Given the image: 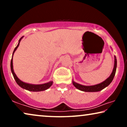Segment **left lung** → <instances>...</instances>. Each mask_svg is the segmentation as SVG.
<instances>
[{"mask_svg":"<svg viewBox=\"0 0 127 127\" xmlns=\"http://www.w3.org/2000/svg\"><path fill=\"white\" fill-rule=\"evenodd\" d=\"M116 68H117V59H116V56H114V67L113 69L112 73L110 76L106 79L103 82L99 83V84L94 85V86H83V85L80 84L79 83H77L73 80L72 83L73 86L75 87L78 90L80 91H84V92H98L101 91L105 87H106L109 86V84L112 83L113 78L115 76Z\"/></svg>","mask_w":127,"mask_h":127,"instance_id":"obj_1","label":"left lung"}]
</instances>
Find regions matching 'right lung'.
Segmentation results:
<instances>
[{
  "label": "right lung",
  "instance_id": "1",
  "mask_svg": "<svg viewBox=\"0 0 127 127\" xmlns=\"http://www.w3.org/2000/svg\"><path fill=\"white\" fill-rule=\"evenodd\" d=\"M24 37V36H22L20 38V39L18 41V43L17 44V46L15 48L14 50L13 53V55H12V58L11 60V64H10V67H11V70L12 72V74H13V77L14 78L15 81L17 83V84L19 86H20L21 87L24 88V89L28 90L29 91H33V92H39V91H44V90H47L48 88H49L50 87L52 86L53 84V81H50L49 82L47 83H44V84H29V83H27L25 82H23V81L21 80L17 77L16 74L14 72V69H13V55L14 53H15V51H16V50L17 49V48L18 47L19 45H20V43L21 40L22 38Z\"/></svg>",
  "mask_w": 127,
  "mask_h": 127
}]
</instances>
